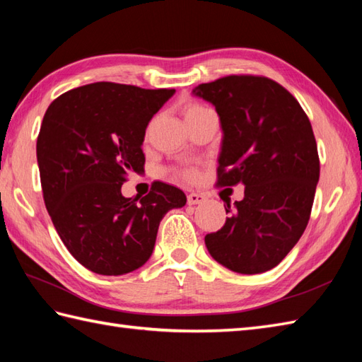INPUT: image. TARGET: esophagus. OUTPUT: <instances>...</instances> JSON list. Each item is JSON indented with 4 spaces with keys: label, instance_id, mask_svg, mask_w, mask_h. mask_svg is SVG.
Here are the masks:
<instances>
[{
    "label": "esophagus",
    "instance_id": "34e87169",
    "mask_svg": "<svg viewBox=\"0 0 362 362\" xmlns=\"http://www.w3.org/2000/svg\"><path fill=\"white\" fill-rule=\"evenodd\" d=\"M187 199H188L189 205H197V204L205 202V196L202 193H189L187 196Z\"/></svg>",
    "mask_w": 362,
    "mask_h": 362
}]
</instances>
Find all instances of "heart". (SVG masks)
I'll return each instance as SVG.
<instances>
[{
  "label": "heart",
  "instance_id": "1",
  "mask_svg": "<svg viewBox=\"0 0 362 362\" xmlns=\"http://www.w3.org/2000/svg\"><path fill=\"white\" fill-rule=\"evenodd\" d=\"M205 110H209V109H206V107H204V105H201V104L191 103V104L185 105V109H183V117H185V119H187V118L194 117V115L202 113ZM179 174L183 177V179H187V180H194L196 177H197V171H196V169H193V168L182 169Z\"/></svg>",
  "mask_w": 362,
  "mask_h": 362
}]
</instances>
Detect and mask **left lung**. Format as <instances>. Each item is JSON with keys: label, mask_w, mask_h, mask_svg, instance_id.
<instances>
[{"label": "left lung", "mask_w": 362, "mask_h": 362, "mask_svg": "<svg viewBox=\"0 0 362 362\" xmlns=\"http://www.w3.org/2000/svg\"><path fill=\"white\" fill-rule=\"evenodd\" d=\"M224 130L216 187L243 183L244 199L218 232L210 255L238 274L275 267L303 235L320 174L311 122L289 91L264 76L230 74L197 86Z\"/></svg>", "instance_id": "8db88e82"}]
</instances>
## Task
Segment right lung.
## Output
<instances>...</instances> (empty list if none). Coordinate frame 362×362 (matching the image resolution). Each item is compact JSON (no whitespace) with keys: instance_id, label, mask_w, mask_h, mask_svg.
Wrapping results in <instances>:
<instances>
[{"instance_id":"obj_1","label":"right lung","mask_w":362,"mask_h":362,"mask_svg":"<svg viewBox=\"0 0 362 362\" xmlns=\"http://www.w3.org/2000/svg\"><path fill=\"white\" fill-rule=\"evenodd\" d=\"M174 91L95 82L60 95L45 113L37 136L43 201L65 247L91 272L141 267L160 221L187 204L163 182L140 201L121 194L129 175L144 171L146 127Z\"/></svg>"}]
</instances>
